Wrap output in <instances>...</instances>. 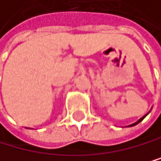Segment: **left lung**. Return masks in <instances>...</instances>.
Masks as SVG:
<instances>
[{
    "label": "left lung",
    "instance_id": "1",
    "mask_svg": "<svg viewBox=\"0 0 161 161\" xmlns=\"http://www.w3.org/2000/svg\"><path fill=\"white\" fill-rule=\"evenodd\" d=\"M145 117H146V116H144L143 118H141V119H140V120H139L138 122H137V123H135V124H133V125H134V126H135V125H137V124H138V123H140V122H141V121H142V120H143V119H144ZM133 125H132V126H133Z\"/></svg>",
    "mask_w": 161,
    "mask_h": 161
}]
</instances>
